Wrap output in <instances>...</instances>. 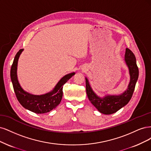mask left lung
Masks as SVG:
<instances>
[{
    "instance_id": "obj_1",
    "label": "left lung",
    "mask_w": 151,
    "mask_h": 151,
    "mask_svg": "<svg viewBox=\"0 0 151 151\" xmlns=\"http://www.w3.org/2000/svg\"><path fill=\"white\" fill-rule=\"evenodd\" d=\"M125 61L129 69L130 81L127 90L120 95H108L104 98H100L92 90L88 80L86 78H85L86 91L88 98L91 103L101 114L110 115L115 113L127 105L132 98L136 82L139 77V68L136 63L135 56L129 48L126 49Z\"/></svg>"
}]
</instances>
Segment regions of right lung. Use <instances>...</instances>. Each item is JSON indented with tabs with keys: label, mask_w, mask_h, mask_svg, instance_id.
Masks as SVG:
<instances>
[{
	"label": "right lung",
	"mask_w": 151,
	"mask_h": 151,
	"mask_svg": "<svg viewBox=\"0 0 151 151\" xmlns=\"http://www.w3.org/2000/svg\"><path fill=\"white\" fill-rule=\"evenodd\" d=\"M22 49L19 50L14 58L11 69V78L13 88L19 103L25 109L36 114H45L55 109L60 104L63 97V86L75 73L63 76L50 93L42 95H34L27 93L21 88L17 76V67L19 56Z\"/></svg>",
	"instance_id": "1"
}]
</instances>
